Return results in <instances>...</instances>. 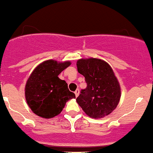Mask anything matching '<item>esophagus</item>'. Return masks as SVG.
Here are the masks:
<instances>
[{
	"instance_id": "obj_1",
	"label": "esophagus",
	"mask_w": 153,
	"mask_h": 153,
	"mask_svg": "<svg viewBox=\"0 0 153 153\" xmlns=\"http://www.w3.org/2000/svg\"><path fill=\"white\" fill-rule=\"evenodd\" d=\"M75 93V95H76V97H78V96H79V90H78V89H77V90H76V91H75V93Z\"/></svg>"
}]
</instances>
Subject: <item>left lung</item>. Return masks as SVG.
<instances>
[{
  "label": "left lung",
  "instance_id": "obj_1",
  "mask_svg": "<svg viewBox=\"0 0 153 153\" xmlns=\"http://www.w3.org/2000/svg\"><path fill=\"white\" fill-rule=\"evenodd\" d=\"M76 67L87 83L76 98L79 106L91 118L101 119L110 114L121 97L120 83L112 67L104 60L92 57L78 60Z\"/></svg>",
  "mask_w": 153,
  "mask_h": 153
}]
</instances>
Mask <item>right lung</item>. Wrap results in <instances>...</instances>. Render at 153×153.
I'll list each match as a JSON object with an SVG mask.
<instances>
[{
	"label": "right lung",
	"instance_id": "add662e5",
	"mask_svg": "<svg viewBox=\"0 0 153 153\" xmlns=\"http://www.w3.org/2000/svg\"><path fill=\"white\" fill-rule=\"evenodd\" d=\"M70 64V61L48 60L33 70L24 89L27 103L33 113L42 118H53L61 113L67 101L76 98L66 81L58 77Z\"/></svg>",
	"mask_w": 153,
	"mask_h": 153
}]
</instances>
